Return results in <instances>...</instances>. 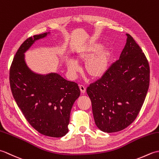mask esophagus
Returning <instances> with one entry per match:
<instances>
[{
	"instance_id": "obj_1",
	"label": "esophagus",
	"mask_w": 159,
	"mask_h": 159,
	"mask_svg": "<svg viewBox=\"0 0 159 159\" xmlns=\"http://www.w3.org/2000/svg\"><path fill=\"white\" fill-rule=\"evenodd\" d=\"M79 88H80V92H81L82 93H85V92H86V87H85V86H83V85H79Z\"/></svg>"
}]
</instances>
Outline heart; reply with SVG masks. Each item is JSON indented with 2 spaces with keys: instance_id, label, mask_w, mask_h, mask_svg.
Here are the masks:
<instances>
[{
  "instance_id": "obj_1",
  "label": "heart",
  "mask_w": 159,
  "mask_h": 159,
  "mask_svg": "<svg viewBox=\"0 0 159 159\" xmlns=\"http://www.w3.org/2000/svg\"><path fill=\"white\" fill-rule=\"evenodd\" d=\"M102 43L93 42L85 48L77 52L72 59L66 61L67 70L72 75H75L79 70L75 63L85 62V71L91 79H96L103 76L109 69L112 60L113 52L109 48H102Z\"/></svg>"
}]
</instances>
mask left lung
I'll return each mask as SVG.
<instances>
[{"mask_svg":"<svg viewBox=\"0 0 159 159\" xmlns=\"http://www.w3.org/2000/svg\"><path fill=\"white\" fill-rule=\"evenodd\" d=\"M126 36L119 60L87 88L96 125L109 133L122 130L133 122L149 88V63L132 36Z\"/></svg>","mask_w":159,"mask_h":159,"instance_id":"left-lung-1","label":"left lung"}]
</instances>
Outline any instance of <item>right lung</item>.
<instances>
[{"instance_id":"1","label":"right lung","mask_w":159,"mask_h":159,"mask_svg":"<svg viewBox=\"0 0 159 159\" xmlns=\"http://www.w3.org/2000/svg\"><path fill=\"white\" fill-rule=\"evenodd\" d=\"M50 32L28 38L13 58L9 81L15 101L28 122L43 135L61 137L68 132L71 109L80 96L78 84L57 72L38 74L29 68L25 52Z\"/></svg>"}]
</instances>
